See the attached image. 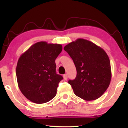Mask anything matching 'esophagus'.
I'll use <instances>...</instances> for the list:
<instances>
[{
  "instance_id": "34e87169",
  "label": "esophagus",
  "mask_w": 128,
  "mask_h": 128,
  "mask_svg": "<svg viewBox=\"0 0 128 128\" xmlns=\"http://www.w3.org/2000/svg\"><path fill=\"white\" fill-rule=\"evenodd\" d=\"M63 78L65 80H66L68 79V76H67L66 74H65L63 75Z\"/></svg>"
}]
</instances>
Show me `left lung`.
Masks as SVG:
<instances>
[{
    "label": "left lung",
    "mask_w": 128,
    "mask_h": 128,
    "mask_svg": "<svg viewBox=\"0 0 128 128\" xmlns=\"http://www.w3.org/2000/svg\"><path fill=\"white\" fill-rule=\"evenodd\" d=\"M77 70L74 80H69L73 92L86 100L100 97L111 80L109 58L105 51L88 40L79 38L64 47Z\"/></svg>",
    "instance_id": "obj_1"
}]
</instances>
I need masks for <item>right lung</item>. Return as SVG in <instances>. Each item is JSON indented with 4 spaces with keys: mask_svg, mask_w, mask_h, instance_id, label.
Segmentation results:
<instances>
[{
    "mask_svg": "<svg viewBox=\"0 0 128 128\" xmlns=\"http://www.w3.org/2000/svg\"><path fill=\"white\" fill-rule=\"evenodd\" d=\"M62 51L60 44L39 42L20 56L16 66L18 88L32 102H48L56 95L59 83L62 80L56 74L55 60Z\"/></svg>",
    "mask_w": 128,
    "mask_h": 128,
    "instance_id": "1",
    "label": "right lung"
}]
</instances>
